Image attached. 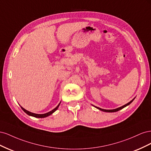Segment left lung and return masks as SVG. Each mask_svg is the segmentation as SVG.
<instances>
[{
	"label": "left lung",
	"mask_w": 151,
	"mask_h": 151,
	"mask_svg": "<svg viewBox=\"0 0 151 151\" xmlns=\"http://www.w3.org/2000/svg\"><path fill=\"white\" fill-rule=\"evenodd\" d=\"M134 99H135V98H134V99H132V101H130L129 103H128L127 104H125V105H123V106H121V107H120V108H116V109H101V108H100L97 107V106H94V105H93V106H94L95 108H98V109H99V110L103 111H105V112H116V111H118L120 110V109H123V108L126 107L127 106H128V105H129V104H130L132 101H134Z\"/></svg>",
	"instance_id": "8db88e82"
}]
</instances>
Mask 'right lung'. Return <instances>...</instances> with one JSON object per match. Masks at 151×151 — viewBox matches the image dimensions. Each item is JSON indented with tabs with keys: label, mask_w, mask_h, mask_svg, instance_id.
<instances>
[{
	"label": "right lung",
	"mask_w": 151,
	"mask_h": 151,
	"mask_svg": "<svg viewBox=\"0 0 151 151\" xmlns=\"http://www.w3.org/2000/svg\"><path fill=\"white\" fill-rule=\"evenodd\" d=\"M60 103H59L58 104V106L55 108H54L53 110L50 111H49V112H48L47 113H45V114H36V113H31V112H30V111H29L28 110H26V109H25L24 108H23L22 106H21V108H22V110H23L27 114V115H28L29 116H34V117H36V118H45V117H47V116H48L50 115H52L53 113H54L55 111L57 109H58V108L59 106V105H60Z\"/></svg>",
	"instance_id": "add662e5"
}]
</instances>
